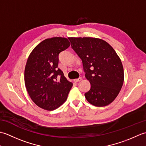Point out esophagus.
Segmentation results:
<instances>
[{"mask_svg": "<svg viewBox=\"0 0 146 146\" xmlns=\"http://www.w3.org/2000/svg\"><path fill=\"white\" fill-rule=\"evenodd\" d=\"M82 80V78H78V79H75L74 80V82H80Z\"/></svg>", "mask_w": 146, "mask_h": 146, "instance_id": "esophagus-1", "label": "esophagus"}]
</instances>
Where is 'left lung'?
<instances>
[{"label": "left lung", "instance_id": "obj_1", "mask_svg": "<svg viewBox=\"0 0 146 146\" xmlns=\"http://www.w3.org/2000/svg\"><path fill=\"white\" fill-rule=\"evenodd\" d=\"M71 48L82 59L91 88L85 94L90 104L104 107L119 95L124 80L122 61L114 49L103 39L91 37L68 38Z\"/></svg>", "mask_w": 146, "mask_h": 146}]
</instances>
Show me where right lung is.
Instances as JSON below:
<instances>
[{
	"instance_id": "right-lung-1",
	"label": "right lung",
	"mask_w": 146,
	"mask_h": 146,
	"mask_svg": "<svg viewBox=\"0 0 146 146\" xmlns=\"http://www.w3.org/2000/svg\"><path fill=\"white\" fill-rule=\"evenodd\" d=\"M70 42L66 38H48L31 52L24 70V83L27 93L36 105L54 110L66 102L73 83L58 68L60 52Z\"/></svg>"
}]
</instances>
